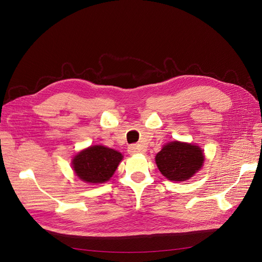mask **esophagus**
Segmentation results:
<instances>
[{"instance_id":"1","label":"esophagus","mask_w":262,"mask_h":262,"mask_svg":"<svg viewBox=\"0 0 262 262\" xmlns=\"http://www.w3.org/2000/svg\"><path fill=\"white\" fill-rule=\"evenodd\" d=\"M141 152H143V149H142V146L139 145V144H130L128 146V153L130 155L141 153Z\"/></svg>"}]
</instances>
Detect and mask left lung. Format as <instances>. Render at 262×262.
<instances>
[{"label": "left lung", "mask_w": 262, "mask_h": 262, "mask_svg": "<svg viewBox=\"0 0 262 262\" xmlns=\"http://www.w3.org/2000/svg\"><path fill=\"white\" fill-rule=\"evenodd\" d=\"M162 174L169 181L183 182L190 179L203 165V150L198 145L172 141L165 144L155 156Z\"/></svg>", "instance_id": "left-lung-1"}]
</instances>
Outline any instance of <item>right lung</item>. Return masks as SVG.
Returning a JSON list of instances; mask_svg holds the SVG:
<instances>
[{"mask_svg":"<svg viewBox=\"0 0 262 262\" xmlns=\"http://www.w3.org/2000/svg\"><path fill=\"white\" fill-rule=\"evenodd\" d=\"M123 155L104 145H92L79 152L72 162L75 174L90 184L104 183L115 173Z\"/></svg>","mask_w":262,"mask_h":262,"instance_id":"right-lung-1","label":"right lung"}]
</instances>
